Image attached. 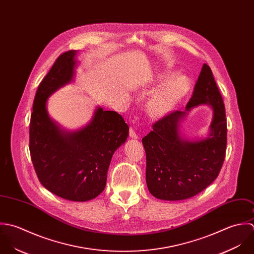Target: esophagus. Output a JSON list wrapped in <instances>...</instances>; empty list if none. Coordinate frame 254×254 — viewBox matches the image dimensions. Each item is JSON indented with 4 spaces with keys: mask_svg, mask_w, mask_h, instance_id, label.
Segmentation results:
<instances>
[{
    "mask_svg": "<svg viewBox=\"0 0 254 254\" xmlns=\"http://www.w3.org/2000/svg\"><path fill=\"white\" fill-rule=\"evenodd\" d=\"M129 136H130L131 138H134V139H136V138L138 137V135H137V133L135 132V130L133 129V127H130V128H129Z\"/></svg>",
    "mask_w": 254,
    "mask_h": 254,
    "instance_id": "esophagus-1",
    "label": "esophagus"
}]
</instances>
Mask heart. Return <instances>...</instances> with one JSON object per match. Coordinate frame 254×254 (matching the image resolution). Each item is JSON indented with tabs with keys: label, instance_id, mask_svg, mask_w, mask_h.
<instances>
[{
	"label": "heart",
	"instance_id": "obj_1",
	"mask_svg": "<svg viewBox=\"0 0 254 254\" xmlns=\"http://www.w3.org/2000/svg\"><path fill=\"white\" fill-rule=\"evenodd\" d=\"M161 84L148 98L146 109L152 117H163L171 113L189 93L190 80L184 75H173L163 72L151 78L150 84Z\"/></svg>",
	"mask_w": 254,
	"mask_h": 254
}]
</instances>
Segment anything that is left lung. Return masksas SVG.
I'll return each mask as SVG.
<instances>
[{
  "mask_svg": "<svg viewBox=\"0 0 254 254\" xmlns=\"http://www.w3.org/2000/svg\"><path fill=\"white\" fill-rule=\"evenodd\" d=\"M206 103L213 109L208 136L189 142L180 136L179 123L191 107ZM142 138L146 153V184L153 196L184 200L204 190L218 177L227 146L225 105L211 68L203 64L185 111H174L155 124Z\"/></svg>",
  "mask_w": 254,
  "mask_h": 254,
  "instance_id": "obj_1",
  "label": "left lung"
}]
</instances>
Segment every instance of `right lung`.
<instances>
[{
	"label": "right lung",
	"mask_w": 254,
	"mask_h": 254,
	"mask_svg": "<svg viewBox=\"0 0 254 254\" xmlns=\"http://www.w3.org/2000/svg\"><path fill=\"white\" fill-rule=\"evenodd\" d=\"M76 52L60 55L38 86L29 124V150L45 189L64 199L87 201L104 190L113 154L126 142L129 128L120 114L101 107L77 131H64L50 119L47 99L72 80Z\"/></svg>",
	"instance_id": "add662e5"
}]
</instances>
